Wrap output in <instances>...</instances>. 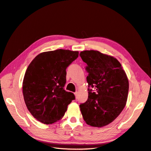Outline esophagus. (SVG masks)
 Segmentation results:
<instances>
[{
  "label": "esophagus",
  "mask_w": 151,
  "mask_h": 151,
  "mask_svg": "<svg viewBox=\"0 0 151 151\" xmlns=\"http://www.w3.org/2000/svg\"><path fill=\"white\" fill-rule=\"evenodd\" d=\"M75 95L76 98L78 97V92H75Z\"/></svg>",
  "instance_id": "34e87169"
}]
</instances>
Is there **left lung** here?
<instances>
[{
  "instance_id": "obj_1",
  "label": "left lung",
  "mask_w": 151,
  "mask_h": 151,
  "mask_svg": "<svg viewBox=\"0 0 151 151\" xmlns=\"http://www.w3.org/2000/svg\"><path fill=\"white\" fill-rule=\"evenodd\" d=\"M87 64L88 99L80 105L84 121L93 127L107 125L124 109L127 100L129 80L116 58L98 51L80 52Z\"/></svg>"
}]
</instances>
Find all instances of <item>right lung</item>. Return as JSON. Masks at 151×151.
I'll use <instances>...</instances> for the list:
<instances>
[{
    "label": "right lung",
    "instance_id": "right-lung-1",
    "mask_svg": "<svg viewBox=\"0 0 151 151\" xmlns=\"http://www.w3.org/2000/svg\"><path fill=\"white\" fill-rule=\"evenodd\" d=\"M78 57V51L57 50L41 52L28 66L22 83V92L27 109L44 124L61 120L68 105L75 99L67 92L66 69Z\"/></svg>",
    "mask_w": 151,
    "mask_h": 151
}]
</instances>
